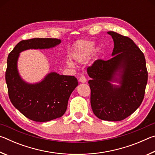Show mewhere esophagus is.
<instances>
[{"label": "esophagus", "mask_w": 155, "mask_h": 155, "mask_svg": "<svg viewBox=\"0 0 155 155\" xmlns=\"http://www.w3.org/2000/svg\"><path fill=\"white\" fill-rule=\"evenodd\" d=\"M79 81L81 83H85L87 82V79H86V78L84 77V76H81V77L79 78Z\"/></svg>", "instance_id": "1"}]
</instances>
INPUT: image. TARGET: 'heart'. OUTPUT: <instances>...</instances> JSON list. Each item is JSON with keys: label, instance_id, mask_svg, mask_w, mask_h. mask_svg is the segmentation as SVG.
<instances>
[{"label": "heart", "instance_id": "1", "mask_svg": "<svg viewBox=\"0 0 155 155\" xmlns=\"http://www.w3.org/2000/svg\"><path fill=\"white\" fill-rule=\"evenodd\" d=\"M95 47V43L91 41L81 40L74 44L70 52V57L77 64H84L87 61ZM68 65L70 67L74 66V64L71 61H67Z\"/></svg>", "mask_w": 155, "mask_h": 155}]
</instances>
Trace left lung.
Listing matches in <instances>:
<instances>
[{
    "label": "left lung",
    "instance_id": "obj_1",
    "mask_svg": "<svg viewBox=\"0 0 155 155\" xmlns=\"http://www.w3.org/2000/svg\"><path fill=\"white\" fill-rule=\"evenodd\" d=\"M114 42L112 58L98 59L88 67L91 106L99 119L121 121L134 113L143 101L148 81L143 52L131 39L107 32ZM111 82H117L120 86Z\"/></svg>",
    "mask_w": 155,
    "mask_h": 155
}]
</instances>
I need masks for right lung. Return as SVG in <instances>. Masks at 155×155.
<instances>
[{
	"label": "right lung",
	"instance_id": "add662e5",
	"mask_svg": "<svg viewBox=\"0 0 155 155\" xmlns=\"http://www.w3.org/2000/svg\"><path fill=\"white\" fill-rule=\"evenodd\" d=\"M55 38H33L20 41L7 58L5 80L10 101L25 117L35 122H48L65 114L68 100L78 85L74 76L48 73L40 82L28 83L18 70L20 53L29 49H49L61 43Z\"/></svg>",
	"mask_w": 155,
	"mask_h": 155
}]
</instances>
